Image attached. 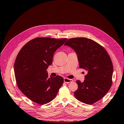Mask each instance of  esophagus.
<instances>
[{"label":"esophagus","mask_w":124,"mask_h":124,"mask_svg":"<svg viewBox=\"0 0 124 124\" xmlns=\"http://www.w3.org/2000/svg\"><path fill=\"white\" fill-rule=\"evenodd\" d=\"M64 81L65 83H70V82H73V80H72V79L67 78H64Z\"/></svg>","instance_id":"34e87169"}]
</instances>
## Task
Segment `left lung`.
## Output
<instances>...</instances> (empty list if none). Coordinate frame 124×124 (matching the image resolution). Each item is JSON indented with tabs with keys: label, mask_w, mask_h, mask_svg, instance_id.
I'll return each mask as SVG.
<instances>
[{
	"label": "left lung",
	"mask_w": 124,
	"mask_h": 124,
	"mask_svg": "<svg viewBox=\"0 0 124 124\" xmlns=\"http://www.w3.org/2000/svg\"><path fill=\"white\" fill-rule=\"evenodd\" d=\"M75 51L79 68L87 71L85 79L78 80L75 98L82 102L92 104L101 100L111 86L113 65L104 47L90 39L75 38L65 43Z\"/></svg>",
	"instance_id": "8db88e82"
}]
</instances>
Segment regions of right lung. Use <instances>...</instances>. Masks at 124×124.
Returning <instances> with one entry per match:
<instances>
[{
    "label": "right lung",
    "mask_w": 124,
    "mask_h": 124,
    "mask_svg": "<svg viewBox=\"0 0 124 124\" xmlns=\"http://www.w3.org/2000/svg\"><path fill=\"white\" fill-rule=\"evenodd\" d=\"M67 39L37 38L19 52L14 63L16 84L21 91L34 102L42 105L56 97L64 82L57 75L49 77L46 70L53 62L54 52Z\"/></svg>",
    "instance_id": "right-lung-1"
}]
</instances>
